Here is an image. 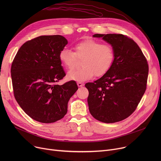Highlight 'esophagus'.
<instances>
[{
    "instance_id": "34e87169",
    "label": "esophagus",
    "mask_w": 161,
    "mask_h": 161,
    "mask_svg": "<svg viewBox=\"0 0 161 161\" xmlns=\"http://www.w3.org/2000/svg\"><path fill=\"white\" fill-rule=\"evenodd\" d=\"M77 85L78 87H82L83 86V83L81 82H78L77 83Z\"/></svg>"
}]
</instances>
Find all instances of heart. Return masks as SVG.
Masks as SVG:
<instances>
[{"instance_id": "1", "label": "heart", "mask_w": 161, "mask_h": 161, "mask_svg": "<svg viewBox=\"0 0 161 161\" xmlns=\"http://www.w3.org/2000/svg\"><path fill=\"white\" fill-rule=\"evenodd\" d=\"M74 52L69 48L62 49L58 53V59L68 69H71L77 62V57L81 58V67L67 73L69 80L85 81L94 77L106 74L113 64L114 52L111 46L87 39L78 42L74 46Z\"/></svg>"}]
</instances>
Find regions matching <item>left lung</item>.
I'll list each match as a JSON object with an SVG mask.
<instances>
[{
	"instance_id": "1",
	"label": "left lung",
	"mask_w": 161,
	"mask_h": 161,
	"mask_svg": "<svg viewBox=\"0 0 161 161\" xmlns=\"http://www.w3.org/2000/svg\"><path fill=\"white\" fill-rule=\"evenodd\" d=\"M110 44L114 60L109 71L85 86L91 114L106 123L121 121L137 108L146 89L149 67L145 56L133 40L121 34H95Z\"/></svg>"
}]
</instances>
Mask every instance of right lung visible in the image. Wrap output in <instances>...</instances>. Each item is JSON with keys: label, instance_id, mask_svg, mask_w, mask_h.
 Masks as SVG:
<instances>
[{"label": "right lung", "instance_id": "1", "mask_svg": "<svg viewBox=\"0 0 161 161\" xmlns=\"http://www.w3.org/2000/svg\"><path fill=\"white\" fill-rule=\"evenodd\" d=\"M68 44L61 35L40 36L23 44L11 67L15 98L32 119L54 123L67 113L68 103L78 89L74 81L55 84L66 74L58 53Z\"/></svg>", "mask_w": 161, "mask_h": 161}]
</instances>
